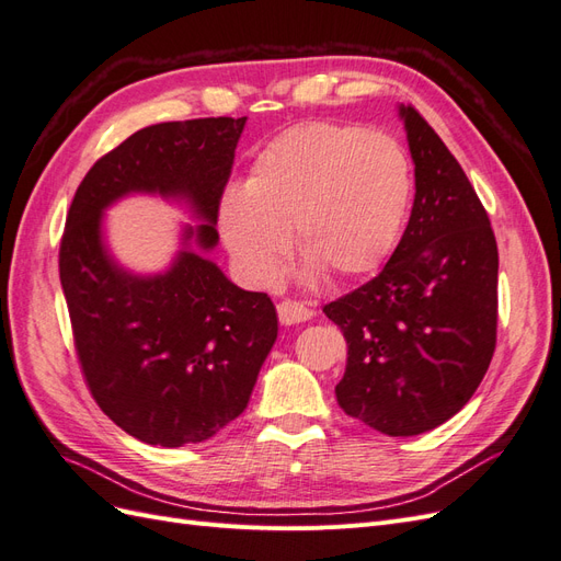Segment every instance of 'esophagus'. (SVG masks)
Masks as SVG:
<instances>
[{"label":"esophagus","mask_w":561,"mask_h":561,"mask_svg":"<svg viewBox=\"0 0 561 561\" xmlns=\"http://www.w3.org/2000/svg\"><path fill=\"white\" fill-rule=\"evenodd\" d=\"M313 316V311L301 301L285 299L278 304V318L283 325H299V322H307Z\"/></svg>","instance_id":"34e87169"}]
</instances>
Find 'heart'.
Wrapping results in <instances>:
<instances>
[{
    "instance_id": "1",
    "label": "heart",
    "mask_w": 561,
    "mask_h": 561,
    "mask_svg": "<svg viewBox=\"0 0 561 561\" xmlns=\"http://www.w3.org/2000/svg\"><path fill=\"white\" fill-rule=\"evenodd\" d=\"M410 196L412 168L396 138L313 122L280 133L252 161L248 182L227 186L217 227L248 285L278 278L290 229L307 252L304 276L355 278L393 250Z\"/></svg>"
}]
</instances>
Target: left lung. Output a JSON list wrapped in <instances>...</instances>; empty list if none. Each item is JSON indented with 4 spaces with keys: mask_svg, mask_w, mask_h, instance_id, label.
I'll list each match as a JSON object with an SVG mask.
<instances>
[{
    "mask_svg": "<svg viewBox=\"0 0 561 561\" xmlns=\"http://www.w3.org/2000/svg\"><path fill=\"white\" fill-rule=\"evenodd\" d=\"M414 161V206L379 276L330 301L348 358L342 410L390 437L463 410L496 348L499 248L463 168L414 107L398 105Z\"/></svg>",
    "mask_w": 561,
    "mask_h": 561,
    "instance_id": "8db88e82",
    "label": "left lung"
}]
</instances>
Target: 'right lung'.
I'll list each match as a JSON object with an SVG mask.
<instances>
[{"label":"right lung","mask_w":561,"mask_h":561,"mask_svg":"<svg viewBox=\"0 0 561 561\" xmlns=\"http://www.w3.org/2000/svg\"><path fill=\"white\" fill-rule=\"evenodd\" d=\"M248 116L133 133L79 184L60 243V285L83 377L118 428L157 447L206 443L241 416L278 336L274 301L231 283L208 254ZM128 195L190 214L172 264L138 275L115 260L104 215Z\"/></svg>","instance_id":"obj_1"}]
</instances>
